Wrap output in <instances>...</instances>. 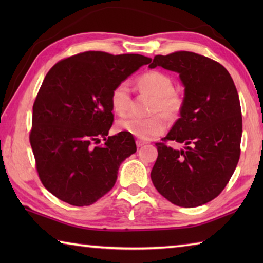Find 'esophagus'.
Listing matches in <instances>:
<instances>
[{"mask_svg":"<svg viewBox=\"0 0 263 263\" xmlns=\"http://www.w3.org/2000/svg\"><path fill=\"white\" fill-rule=\"evenodd\" d=\"M136 144H137V147H141V146H144L146 144V141L140 140V139H137L136 140Z\"/></svg>","mask_w":263,"mask_h":263,"instance_id":"esophagus-1","label":"esophagus"}]
</instances>
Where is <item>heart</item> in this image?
<instances>
[{
    "mask_svg": "<svg viewBox=\"0 0 263 263\" xmlns=\"http://www.w3.org/2000/svg\"><path fill=\"white\" fill-rule=\"evenodd\" d=\"M137 87L141 92L154 96L149 106L152 115H130L117 123L119 131L126 132L142 140H152L166 132L169 119H175L180 115L183 100L174 90V82L169 75L160 70H149L137 79ZM110 103L116 114L125 115L132 105L131 90L126 82L116 86L110 96Z\"/></svg>",
    "mask_w": 263,
    "mask_h": 263,
    "instance_id": "heart-1",
    "label": "heart"
}]
</instances>
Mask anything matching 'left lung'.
I'll use <instances>...</instances> for the list:
<instances>
[{
    "label": "left lung",
    "instance_id": "8db88e82",
    "mask_svg": "<svg viewBox=\"0 0 263 263\" xmlns=\"http://www.w3.org/2000/svg\"><path fill=\"white\" fill-rule=\"evenodd\" d=\"M157 66L180 74L184 99L181 117L155 144L151 179L175 205H203L224 190L239 161L242 117L237 88L224 66L194 52L155 55L148 67ZM169 140L184 143L185 149H172Z\"/></svg>",
    "mask_w": 263,
    "mask_h": 263
}]
</instances>
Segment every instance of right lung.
Here are the masks:
<instances>
[{"mask_svg":"<svg viewBox=\"0 0 263 263\" xmlns=\"http://www.w3.org/2000/svg\"><path fill=\"white\" fill-rule=\"evenodd\" d=\"M149 62L140 54L87 51L48 70L33 103L30 144L39 179L57 198L88 206L112 189L119 164L137 146L126 132L106 137L111 91Z\"/></svg>","mask_w":263,"mask_h":263,"instance_id":"add662e5","label":"right lung"}]
</instances>
